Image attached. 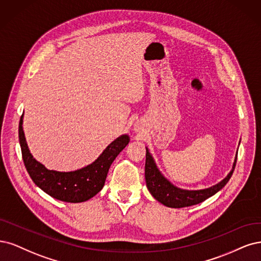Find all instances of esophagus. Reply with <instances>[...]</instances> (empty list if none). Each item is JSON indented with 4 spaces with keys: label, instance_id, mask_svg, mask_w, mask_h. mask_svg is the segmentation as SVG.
<instances>
[{
    "label": "esophagus",
    "instance_id": "34e87169",
    "mask_svg": "<svg viewBox=\"0 0 261 261\" xmlns=\"http://www.w3.org/2000/svg\"><path fill=\"white\" fill-rule=\"evenodd\" d=\"M134 129H136V128H134ZM136 130H137V129H136Z\"/></svg>",
    "mask_w": 261,
    "mask_h": 261
}]
</instances>
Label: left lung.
I'll list each match as a JSON object with an SVG mask.
<instances>
[{
	"label": "left lung",
	"instance_id": "8db88e82",
	"mask_svg": "<svg viewBox=\"0 0 261 261\" xmlns=\"http://www.w3.org/2000/svg\"><path fill=\"white\" fill-rule=\"evenodd\" d=\"M237 157L235 156L234 163L231 171L228 173L223 180L215 186L201 189V190H186L175 187L158 169L154 161V157L149 153V149L146 147V161H145V181L146 187L152 196L163 205L170 208H183L193 205H197L207 198L212 197L216 193L219 192L226 183L229 182L233 174L235 165H237Z\"/></svg>",
	"mask_w": 261,
	"mask_h": 261
}]
</instances>
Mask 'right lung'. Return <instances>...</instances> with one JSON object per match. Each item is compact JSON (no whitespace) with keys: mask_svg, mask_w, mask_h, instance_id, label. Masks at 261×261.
Listing matches in <instances>:
<instances>
[{"mask_svg":"<svg viewBox=\"0 0 261 261\" xmlns=\"http://www.w3.org/2000/svg\"><path fill=\"white\" fill-rule=\"evenodd\" d=\"M22 123L23 114L18 128L19 144L23 164L30 178L46 194L66 203H82L95 196L103 189L108 170L115 158L130 142L128 134H121L92 164L73 171L49 170L30 153Z\"/></svg>","mask_w":261,"mask_h":261,"instance_id":"right-lung-1","label":"right lung"}]
</instances>
